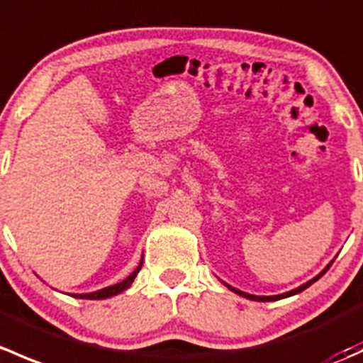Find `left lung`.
<instances>
[{"instance_id":"8db88e82","label":"left lung","mask_w":363,"mask_h":363,"mask_svg":"<svg viewBox=\"0 0 363 363\" xmlns=\"http://www.w3.org/2000/svg\"><path fill=\"white\" fill-rule=\"evenodd\" d=\"M332 263H334V262H330V263H328V265H327V267H325V269H323V270H321V272H320V274H318V276H316V277H314V279L307 281V283H306V284H302V286L295 288V290L288 291V294H283V295H274V296H258V295H250V294H244V291H240V290H235V288H233V286H230V284H226V283H223V284H225V286H226V288H228V290L235 291V294H237V295L244 296V298H250V300H258V302H272V300L286 298V296L296 295V294H300V291H303V290H306V288H309V286H311V284H313V283H314V281H318V279H320V277H321V276H323V274H325V272H327V270H328V269H330V265H332Z\"/></svg>"}]
</instances>
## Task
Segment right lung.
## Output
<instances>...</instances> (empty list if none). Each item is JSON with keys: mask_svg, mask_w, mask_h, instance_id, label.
Here are the masks:
<instances>
[{"mask_svg": "<svg viewBox=\"0 0 363 363\" xmlns=\"http://www.w3.org/2000/svg\"><path fill=\"white\" fill-rule=\"evenodd\" d=\"M142 263H144V258H142L140 265H138L137 269H135L133 272H131L130 276L126 277V279H124V281H121V283H117V284H113V286L104 288V290H100V291H94V294H84V295H73V296H75V298L101 300V298H108V296H113V295L121 294V291H124V290H126V288H130V286H131V283H133V279H135V277H137L138 270L142 269Z\"/></svg>", "mask_w": 363, "mask_h": 363, "instance_id": "right-lung-1", "label": "right lung"}]
</instances>
